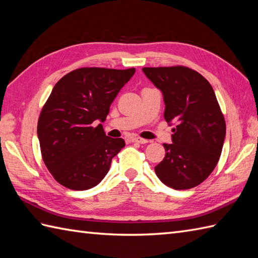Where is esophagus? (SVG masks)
I'll return each instance as SVG.
<instances>
[{
	"label": "esophagus",
	"instance_id": "1",
	"mask_svg": "<svg viewBox=\"0 0 258 258\" xmlns=\"http://www.w3.org/2000/svg\"><path fill=\"white\" fill-rule=\"evenodd\" d=\"M132 142H134V143H140V144H145L147 143V140L145 139H142V138H132Z\"/></svg>",
	"mask_w": 258,
	"mask_h": 258
}]
</instances>
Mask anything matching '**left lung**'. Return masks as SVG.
I'll return each mask as SVG.
<instances>
[{
	"label": "left lung",
	"instance_id": "8db88e82",
	"mask_svg": "<svg viewBox=\"0 0 258 258\" xmlns=\"http://www.w3.org/2000/svg\"><path fill=\"white\" fill-rule=\"evenodd\" d=\"M164 96V118L173 123L172 144H163L165 157L155 166L162 182L189 189L210 176L220 160L226 134L225 118L212 85L183 65L143 68Z\"/></svg>",
	"mask_w": 258,
	"mask_h": 258
}]
</instances>
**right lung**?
Listing matches in <instances>:
<instances>
[{
  "label": "right lung",
  "mask_w": 258,
  "mask_h": 258,
  "mask_svg": "<svg viewBox=\"0 0 258 258\" xmlns=\"http://www.w3.org/2000/svg\"><path fill=\"white\" fill-rule=\"evenodd\" d=\"M134 73V68H81L53 87L38 117L37 136L43 162L57 183L85 190L107 174L125 142L106 136L96 123L105 120L114 98Z\"/></svg>",
  "instance_id": "obj_1"
}]
</instances>
